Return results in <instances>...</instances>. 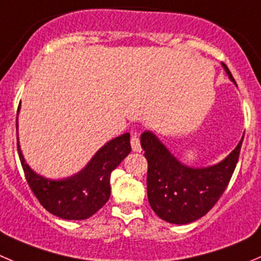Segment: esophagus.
I'll return each mask as SVG.
<instances>
[{
  "instance_id": "obj_1",
  "label": "esophagus",
  "mask_w": 261,
  "mask_h": 261,
  "mask_svg": "<svg viewBox=\"0 0 261 261\" xmlns=\"http://www.w3.org/2000/svg\"><path fill=\"white\" fill-rule=\"evenodd\" d=\"M131 148H133V150L136 151V153H140L141 151L140 141H139L138 135H134L133 138H131Z\"/></svg>"
}]
</instances>
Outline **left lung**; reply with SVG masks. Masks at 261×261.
Here are the masks:
<instances>
[{
    "mask_svg": "<svg viewBox=\"0 0 261 261\" xmlns=\"http://www.w3.org/2000/svg\"><path fill=\"white\" fill-rule=\"evenodd\" d=\"M228 79L231 71L222 63ZM237 87V85H236ZM242 140L221 162L206 167L182 163L150 130L141 134L140 144L148 159L146 190L154 213L172 224H187L205 216L226 190L236 168Z\"/></svg>",
    "mask_w": 261,
    "mask_h": 261,
    "instance_id": "left-lung-1",
    "label": "left lung"
}]
</instances>
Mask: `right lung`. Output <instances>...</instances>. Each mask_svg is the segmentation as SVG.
Wrapping results in <instances>:
<instances>
[{"label":"right lung","mask_w":261,"mask_h":261,"mask_svg":"<svg viewBox=\"0 0 261 261\" xmlns=\"http://www.w3.org/2000/svg\"><path fill=\"white\" fill-rule=\"evenodd\" d=\"M17 110V116H19ZM16 118V130L19 128ZM17 151L30 189L45 211L67 221H83L97 213L111 196L110 177L131 151L130 134L107 141L79 172L63 178H48L25 162L17 135Z\"/></svg>","instance_id":"1"}]
</instances>
